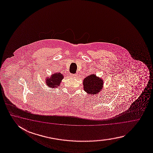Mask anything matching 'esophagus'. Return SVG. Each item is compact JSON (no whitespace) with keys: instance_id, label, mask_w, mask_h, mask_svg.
<instances>
[{"instance_id":"obj_1","label":"esophagus","mask_w":153,"mask_h":153,"mask_svg":"<svg viewBox=\"0 0 153 153\" xmlns=\"http://www.w3.org/2000/svg\"><path fill=\"white\" fill-rule=\"evenodd\" d=\"M71 75L73 77H76L78 74H71Z\"/></svg>"}]
</instances>
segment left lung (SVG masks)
I'll return each mask as SVG.
<instances>
[{
	"mask_svg": "<svg viewBox=\"0 0 153 153\" xmlns=\"http://www.w3.org/2000/svg\"><path fill=\"white\" fill-rule=\"evenodd\" d=\"M83 85L84 91L88 94H97L102 89L103 80L94 74H91L85 78Z\"/></svg>",
	"mask_w": 153,
	"mask_h": 153,
	"instance_id": "8db88e82",
	"label": "left lung"
}]
</instances>
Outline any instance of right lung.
<instances>
[{"mask_svg":"<svg viewBox=\"0 0 153 153\" xmlns=\"http://www.w3.org/2000/svg\"><path fill=\"white\" fill-rule=\"evenodd\" d=\"M63 79V75L61 73H55L46 79V84L49 88H57L60 85Z\"/></svg>","mask_w":153,"mask_h":153,"instance_id":"obj_1","label":"right lung"}]
</instances>
